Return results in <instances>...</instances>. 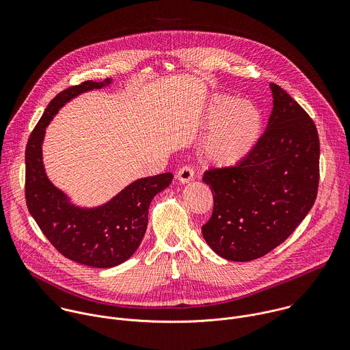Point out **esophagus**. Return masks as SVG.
I'll list each match as a JSON object with an SVG mask.
<instances>
[{
	"label": "esophagus",
	"mask_w": 350,
	"mask_h": 350,
	"mask_svg": "<svg viewBox=\"0 0 350 350\" xmlns=\"http://www.w3.org/2000/svg\"><path fill=\"white\" fill-rule=\"evenodd\" d=\"M177 180L181 183V184H187V183H189V181H192V178H193V170H192V167H189V166H184V167H181L178 172H177Z\"/></svg>",
	"instance_id": "34e87169"
}]
</instances>
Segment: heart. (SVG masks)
<instances>
[{
  "instance_id": "b5f03b06",
  "label": "heart",
  "mask_w": 350,
  "mask_h": 350,
  "mask_svg": "<svg viewBox=\"0 0 350 350\" xmlns=\"http://www.w3.org/2000/svg\"><path fill=\"white\" fill-rule=\"evenodd\" d=\"M205 123L211 130L202 145V158L219 169L237 167L251 157L265 127L263 112L255 103L226 92L209 96Z\"/></svg>"
}]
</instances>
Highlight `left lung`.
<instances>
[{"label":"left lung","mask_w":350,"mask_h":350,"mask_svg":"<svg viewBox=\"0 0 350 350\" xmlns=\"http://www.w3.org/2000/svg\"><path fill=\"white\" fill-rule=\"evenodd\" d=\"M273 111L252 155L232 169H212L204 181L213 213L202 234L213 251L232 262L265 256L310 212L319 188L320 141L314 122L277 84Z\"/></svg>","instance_id":"1"}]
</instances>
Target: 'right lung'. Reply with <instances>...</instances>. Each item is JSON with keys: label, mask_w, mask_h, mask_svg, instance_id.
I'll return each mask as SVG.
<instances>
[{"label": "right lung", "mask_w": 350, "mask_h": 350, "mask_svg": "<svg viewBox=\"0 0 350 350\" xmlns=\"http://www.w3.org/2000/svg\"><path fill=\"white\" fill-rule=\"evenodd\" d=\"M111 83L112 79L88 80L59 92L45 108L26 146V205L30 215L58 252L96 269L115 267L134 255L146 231L149 205L173 180L172 173L138 178L107 204L83 208L48 178L42 162L46 126L73 98Z\"/></svg>", "instance_id": "right-lung-1"}]
</instances>
